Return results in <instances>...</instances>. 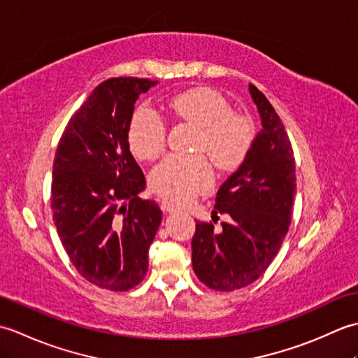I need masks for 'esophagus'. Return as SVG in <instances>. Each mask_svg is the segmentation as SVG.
I'll return each instance as SVG.
<instances>
[{
    "label": "esophagus",
    "instance_id": "obj_1",
    "mask_svg": "<svg viewBox=\"0 0 358 358\" xmlns=\"http://www.w3.org/2000/svg\"><path fill=\"white\" fill-rule=\"evenodd\" d=\"M162 209H163L164 212H169V214H171V212H177V210H178V208L175 206V204H173L172 201H167V200H163V201H162Z\"/></svg>",
    "mask_w": 358,
    "mask_h": 358
}]
</instances>
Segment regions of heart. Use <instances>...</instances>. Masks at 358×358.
I'll use <instances>...</instances> for the list:
<instances>
[{
	"mask_svg": "<svg viewBox=\"0 0 358 358\" xmlns=\"http://www.w3.org/2000/svg\"><path fill=\"white\" fill-rule=\"evenodd\" d=\"M167 108L175 118L200 129L195 149L208 152L218 169L234 171L245 162L254 143L249 118L231 109L229 101L210 87H194L172 96ZM127 141L140 159H154L166 148V124L149 108H140L129 121ZM214 172L204 154L166 157L150 172L149 183L159 195L189 201L210 187Z\"/></svg>",
	"mask_w": 358,
	"mask_h": 358,
	"instance_id": "1",
	"label": "heart"
}]
</instances>
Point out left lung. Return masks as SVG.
Returning a JSON list of instances; mask_svg holds the SVG:
<instances>
[{
    "label": "left lung",
    "instance_id": "8db88e82",
    "mask_svg": "<svg viewBox=\"0 0 358 358\" xmlns=\"http://www.w3.org/2000/svg\"><path fill=\"white\" fill-rule=\"evenodd\" d=\"M249 92L262 117L241 166L218 189L212 214H229L231 222H199L192 238V266L201 283L229 292L245 287L268 269L291 224L295 194L294 150L278 113L260 90Z\"/></svg>",
    "mask_w": 358,
    "mask_h": 358
}]
</instances>
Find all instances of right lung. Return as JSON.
<instances>
[{
	"label": "right lung",
	"mask_w": 358,
	"mask_h": 358,
	"mask_svg": "<svg viewBox=\"0 0 358 358\" xmlns=\"http://www.w3.org/2000/svg\"><path fill=\"white\" fill-rule=\"evenodd\" d=\"M155 85L134 77L98 85L67 123L53 159L50 206L59 240L81 277L115 292L146 275L162 223L158 204L138 196L146 180L127 141L135 101Z\"/></svg>",
	"instance_id": "add662e5"
}]
</instances>
